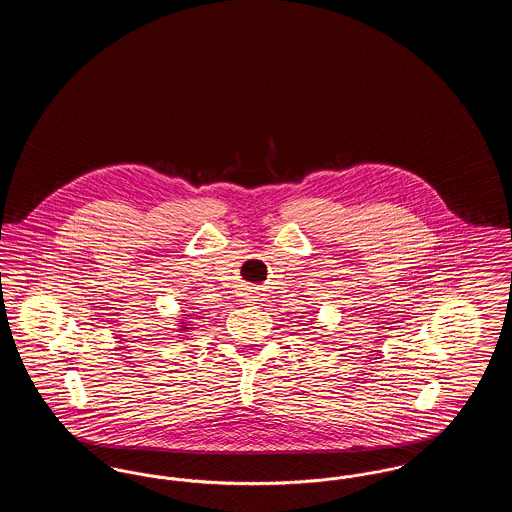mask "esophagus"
<instances>
[{"instance_id":"obj_1","label":"esophagus","mask_w":512,"mask_h":512,"mask_svg":"<svg viewBox=\"0 0 512 512\" xmlns=\"http://www.w3.org/2000/svg\"><path fill=\"white\" fill-rule=\"evenodd\" d=\"M244 301L245 303H255V301H257V295H255L253 292L245 293Z\"/></svg>"}]
</instances>
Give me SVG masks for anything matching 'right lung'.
I'll return each instance as SVG.
<instances>
[{"instance_id":"obj_1","label":"right lung","mask_w":512,"mask_h":512,"mask_svg":"<svg viewBox=\"0 0 512 512\" xmlns=\"http://www.w3.org/2000/svg\"><path fill=\"white\" fill-rule=\"evenodd\" d=\"M184 317H188V315H184ZM190 330H192V328H190V320L186 322L184 318H180V320H178V332H190Z\"/></svg>"}]
</instances>
